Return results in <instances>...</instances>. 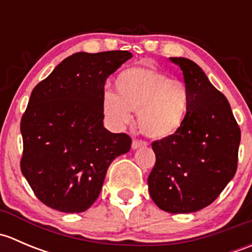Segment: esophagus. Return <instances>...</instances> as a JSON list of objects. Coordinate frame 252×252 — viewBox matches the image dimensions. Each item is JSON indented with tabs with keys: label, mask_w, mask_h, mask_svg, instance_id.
Instances as JSON below:
<instances>
[{
	"label": "esophagus",
	"mask_w": 252,
	"mask_h": 252,
	"mask_svg": "<svg viewBox=\"0 0 252 252\" xmlns=\"http://www.w3.org/2000/svg\"><path fill=\"white\" fill-rule=\"evenodd\" d=\"M146 142L145 141H141V140H133L131 142V149L133 150H136V149H140V147H144L146 146Z\"/></svg>",
	"instance_id": "obj_1"
}]
</instances>
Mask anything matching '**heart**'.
<instances>
[{
    "label": "heart",
    "instance_id": "heart-1",
    "mask_svg": "<svg viewBox=\"0 0 252 252\" xmlns=\"http://www.w3.org/2000/svg\"><path fill=\"white\" fill-rule=\"evenodd\" d=\"M116 94L106 93L102 110L116 126H126L138 112L139 129L146 138L162 140L179 131L189 110V89L178 79L147 65L128 68L116 79Z\"/></svg>",
    "mask_w": 252,
    "mask_h": 252
}]
</instances>
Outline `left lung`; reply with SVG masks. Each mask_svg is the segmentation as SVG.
Segmentation results:
<instances>
[{
	"mask_svg": "<svg viewBox=\"0 0 252 252\" xmlns=\"http://www.w3.org/2000/svg\"><path fill=\"white\" fill-rule=\"evenodd\" d=\"M189 89V110L173 136L152 142L156 163L147 178L151 199L169 213H191L212 204L238 166L240 128L229 102L204 70L171 57Z\"/></svg>",
	"mask_w": 252,
	"mask_h": 252,
	"instance_id": "1",
	"label": "left lung"
}]
</instances>
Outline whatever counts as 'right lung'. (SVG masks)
<instances>
[{
	"label": "right lung",
	"mask_w": 252,
	"mask_h": 252,
	"mask_svg": "<svg viewBox=\"0 0 252 252\" xmlns=\"http://www.w3.org/2000/svg\"><path fill=\"white\" fill-rule=\"evenodd\" d=\"M131 57L129 51L74 53L32 90L20 122V169L48 207L88 210L112 161L130 150V136L103 126L102 98L107 78Z\"/></svg>",
	"instance_id": "1"
}]
</instances>
